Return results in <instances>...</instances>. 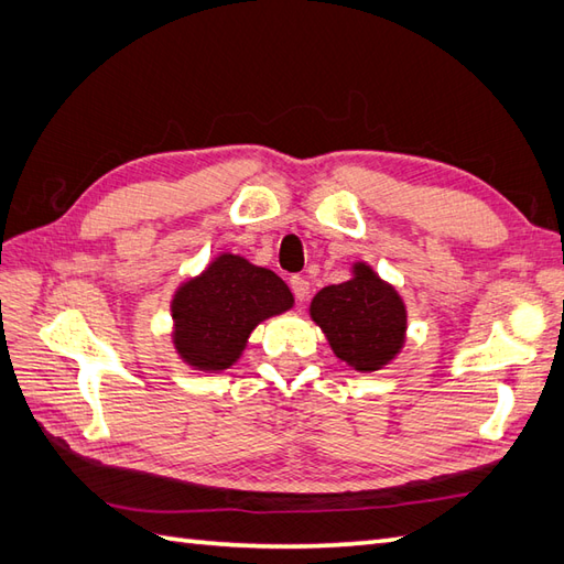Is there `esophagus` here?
<instances>
[{"label":"esophagus","instance_id":"34e87169","mask_svg":"<svg viewBox=\"0 0 564 564\" xmlns=\"http://www.w3.org/2000/svg\"><path fill=\"white\" fill-rule=\"evenodd\" d=\"M291 291L295 293V297L297 301H307V295H310V283H307V279H303V275H293L291 279Z\"/></svg>","mask_w":564,"mask_h":564}]
</instances>
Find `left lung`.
Masks as SVG:
<instances>
[{"instance_id":"1","label":"left lung","mask_w":564,"mask_h":564,"mask_svg":"<svg viewBox=\"0 0 564 564\" xmlns=\"http://www.w3.org/2000/svg\"><path fill=\"white\" fill-rule=\"evenodd\" d=\"M310 317L327 337L334 356L358 373H376L404 349L402 295L366 261L351 263L349 281L322 289L310 303Z\"/></svg>"}]
</instances>
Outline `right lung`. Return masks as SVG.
Listing matches in <instances>:
<instances>
[{"label":"right lung","mask_w":564,"mask_h":564,"mask_svg":"<svg viewBox=\"0 0 564 564\" xmlns=\"http://www.w3.org/2000/svg\"><path fill=\"white\" fill-rule=\"evenodd\" d=\"M295 305L281 275L220 251L172 295V344L182 361L203 373H223L239 361L249 334Z\"/></svg>","instance_id":"obj_1"}]
</instances>
